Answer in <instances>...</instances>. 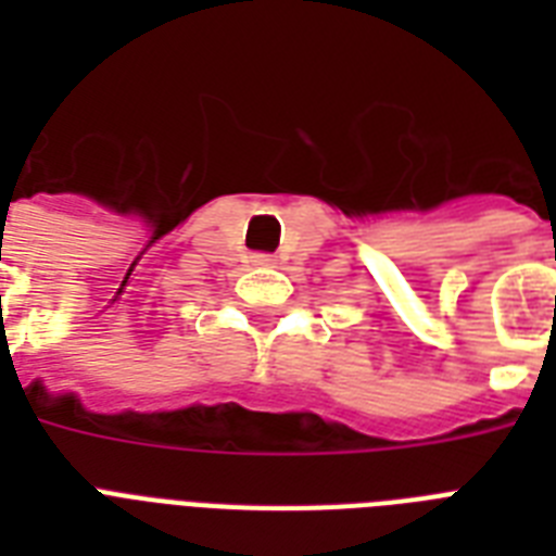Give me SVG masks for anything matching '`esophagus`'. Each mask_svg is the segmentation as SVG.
Returning a JSON list of instances; mask_svg holds the SVG:
<instances>
[{
    "label": "esophagus",
    "mask_w": 556,
    "mask_h": 556,
    "mask_svg": "<svg viewBox=\"0 0 556 556\" xmlns=\"http://www.w3.org/2000/svg\"><path fill=\"white\" fill-rule=\"evenodd\" d=\"M262 262H268V260H262Z\"/></svg>",
    "instance_id": "esophagus-1"
}]
</instances>
